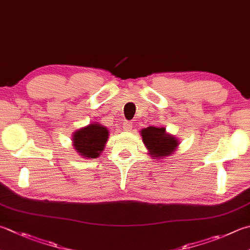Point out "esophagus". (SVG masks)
<instances>
[{"label": "esophagus", "instance_id": "1", "mask_svg": "<svg viewBox=\"0 0 250 250\" xmlns=\"http://www.w3.org/2000/svg\"><path fill=\"white\" fill-rule=\"evenodd\" d=\"M131 128H133V124H131L130 122H124V123H123V129L125 131H130Z\"/></svg>", "mask_w": 250, "mask_h": 250}]
</instances>
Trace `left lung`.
Returning <instances> with one entry per match:
<instances>
[{
  "mask_svg": "<svg viewBox=\"0 0 250 250\" xmlns=\"http://www.w3.org/2000/svg\"><path fill=\"white\" fill-rule=\"evenodd\" d=\"M140 134L149 155L154 160L169 157L180 145V140L168 134L164 127L148 126L141 129Z\"/></svg>",
  "mask_w": 250,
  "mask_h": 250,
  "instance_id": "left-lung-1",
  "label": "left lung"
}]
</instances>
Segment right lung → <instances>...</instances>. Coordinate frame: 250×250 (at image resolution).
I'll return each mask as SVG.
<instances>
[{"mask_svg": "<svg viewBox=\"0 0 250 250\" xmlns=\"http://www.w3.org/2000/svg\"><path fill=\"white\" fill-rule=\"evenodd\" d=\"M109 130L96 122L75 130L72 141L79 155L86 159H96L104 150Z\"/></svg>", "mask_w": 250, "mask_h": 250, "instance_id": "right-lung-1", "label": "right lung"}]
</instances>
